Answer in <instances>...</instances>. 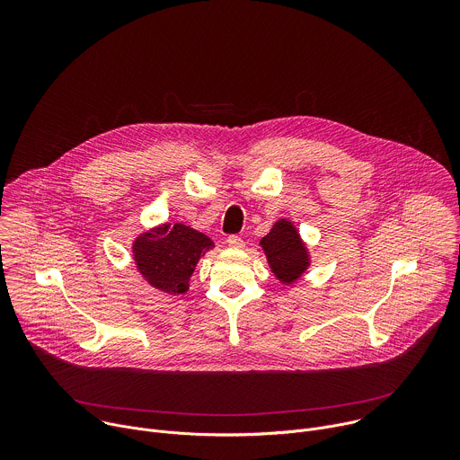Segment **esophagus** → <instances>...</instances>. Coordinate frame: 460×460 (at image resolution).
I'll return each instance as SVG.
<instances>
[{"label": "esophagus", "mask_w": 460, "mask_h": 460, "mask_svg": "<svg viewBox=\"0 0 460 460\" xmlns=\"http://www.w3.org/2000/svg\"><path fill=\"white\" fill-rule=\"evenodd\" d=\"M227 243H229L231 247H234V249H242V247L245 245L243 238H242V236H238V234H231V236H227Z\"/></svg>", "instance_id": "1"}]
</instances>
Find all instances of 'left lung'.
Here are the masks:
<instances>
[{"mask_svg":"<svg viewBox=\"0 0 460 460\" xmlns=\"http://www.w3.org/2000/svg\"><path fill=\"white\" fill-rule=\"evenodd\" d=\"M260 243L264 247L270 266L280 282L293 284L307 270V249L291 222L279 220Z\"/></svg>","mask_w":460,"mask_h":460,"instance_id":"left-lung-1","label":"left lung"}]
</instances>
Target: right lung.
<instances>
[{"instance_id": "add662e5", "label": "right lung", "mask_w": 460, "mask_h": 460, "mask_svg": "<svg viewBox=\"0 0 460 460\" xmlns=\"http://www.w3.org/2000/svg\"><path fill=\"white\" fill-rule=\"evenodd\" d=\"M213 242L183 224H164L135 240V261L144 279L156 289L169 295H181L189 289V279L196 261Z\"/></svg>"}]
</instances>
